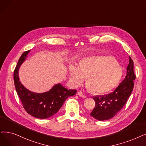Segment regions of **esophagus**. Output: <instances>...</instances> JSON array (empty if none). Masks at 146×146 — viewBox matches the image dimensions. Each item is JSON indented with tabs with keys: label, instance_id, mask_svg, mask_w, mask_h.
Instances as JSON below:
<instances>
[{
	"label": "esophagus",
	"instance_id": "esophagus-1",
	"mask_svg": "<svg viewBox=\"0 0 146 146\" xmlns=\"http://www.w3.org/2000/svg\"><path fill=\"white\" fill-rule=\"evenodd\" d=\"M78 95L79 96H80V97H81L82 98H86V96H85V95H84L82 92H78Z\"/></svg>",
	"mask_w": 146,
	"mask_h": 146
}]
</instances>
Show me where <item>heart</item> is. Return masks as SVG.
Segmentation results:
<instances>
[{"label": "heart", "mask_w": 146, "mask_h": 146, "mask_svg": "<svg viewBox=\"0 0 146 146\" xmlns=\"http://www.w3.org/2000/svg\"><path fill=\"white\" fill-rule=\"evenodd\" d=\"M70 79L74 87L80 86L87 78L86 85L96 94H104L115 88L121 77V70L110 56H92L80 62L79 68H69Z\"/></svg>", "instance_id": "1"}]
</instances>
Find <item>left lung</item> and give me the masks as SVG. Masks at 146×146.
<instances>
[{"instance_id": "1", "label": "left lung", "mask_w": 146, "mask_h": 146, "mask_svg": "<svg viewBox=\"0 0 146 146\" xmlns=\"http://www.w3.org/2000/svg\"><path fill=\"white\" fill-rule=\"evenodd\" d=\"M126 68V76L113 92L103 96L93 97L96 107L90 115L98 120H106L112 118L121 110L129 98L134 88L135 75L134 72V62L129 57Z\"/></svg>"}]
</instances>
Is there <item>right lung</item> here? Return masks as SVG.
Here are the masks:
<instances>
[{"label": "right lung", "mask_w": 146, "mask_h": 146, "mask_svg": "<svg viewBox=\"0 0 146 146\" xmlns=\"http://www.w3.org/2000/svg\"><path fill=\"white\" fill-rule=\"evenodd\" d=\"M30 50L24 52L18 60L14 73V84L18 96L26 111L33 117L47 119L57 113L66 100L76 93V90H67L61 84L53 86L50 90L43 93L29 91L20 81L18 72L23 62L26 60Z\"/></svg>", "instance_id": "1"}]
</instances>
